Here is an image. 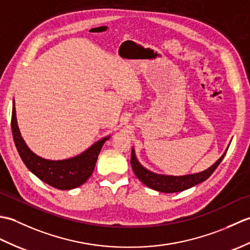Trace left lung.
I'll use <instances>...</instances> for the list:
<instances>
[{"label": "left lung", "instance_id": "8db88e82", "mask_svg": "<svg viewBox=\"0 0 250 250\" xmlns=\"http://www.w3.org/2000/svg\"><path fill=\"white\" fill-rule=\"evenodd\" d=\"M230 144L228 145L227 149L222 153V156L217 160L213 166H210L208 168L204 169V171L194 173V174H188V175H180V176H174V175H166V174H158L155 172H151L149 169L143 167L137 160L135 155L134 147H132L131 152V167L133 169L136 177L139 178L141 182L147 186L148 188L160 191L164 193H173V192H179V191H184L186 189H189L193 186L205 182L208 178L217 167L219 166L222 159L226 156L228 148Z\"/></svg>", "mask_w": 250, "mask_h": 250}]
</instances>
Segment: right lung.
Segmentation results:
<instances>
[{"mask_svg": "<svg viewBox=\"0 0 250 250\" xmlns=\"http://www.w3.org/2000/svg\"><path fill=\"white\" fill-rule=\"evenodd\" d=\"M12 131L16 148L19 152L21 160L29 168V171L33 173L42 182L60 190L77 188L87 182L93 173L99 153L104 143L110 139V135L105 136L79 155L63 159V160H50V159L37 156L30 149L23 137L21 136L17 117H16L15 100L13 101Z\"/></svg>", "mask_w": 250, "mask_h": 250, "instance_id": "1", "label": "right lung"}]
</instances>
